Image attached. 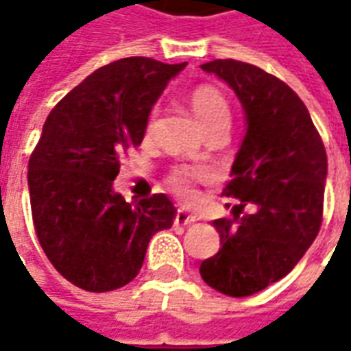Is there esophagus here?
<instances>
[{
  "mask_svg": "<svg viewBox=\"0 0 351 351\" xmlns=\"http://www.w3.org/2000/svg\"><path fill=\"white\" fill-rule=\"evenodd\" d=\"M197 220L199 218L195 214L186 213V210H178L175 216V223H178V226H190V223H195Z\"/></svg>",
  "mask_w": 351,
  "mask_h": 351,
  "instance_id": "1",
  "label": "esophagus"
}]
</instances>
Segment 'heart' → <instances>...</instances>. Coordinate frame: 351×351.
I'll return each mask as SVG.
<instances>
[{"label":"heart","mask_w":351,"mask_h":351,"mask_svg":"<svg viewBox=\"0 0 351 351\" xmlns=\"http://www.w3.org/2000/svg\"><path fill=\"white\" fill-rule=\"evenodd\" d=\"M190 107L208 133L229 128L231 107H229L226 95L218 88L210 86V84H201V86L193 88L190 92ZM201 175H203V171H199V169L176 167L169 175V186L182 199H193L191 184Z\"/></svg>","instance_id":"1"}]
</instances>
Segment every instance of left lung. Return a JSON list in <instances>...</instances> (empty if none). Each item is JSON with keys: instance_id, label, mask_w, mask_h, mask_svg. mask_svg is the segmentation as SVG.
<instances>
[{"instance_id": "8db88e82", "label": "left lung", "mask_w": 351, "mask_h": 351, "mask_svg": "<svg viewBox=\"0 0 351 351\" xmlns=\"http://www.w3.org/2000/svg\"><path fill=\"white\" fill-rule=\"evenodd\" d=\"M201 69L235 92L246 133L223 190L241 205L233 206V218L214 220L220 250L199 272L216 291L248 297L284 278L317 237L327 154L308 108L286 82L237 60H214ZM246 204L256 210L241 217Z\"/></svg>"}]
</instances>
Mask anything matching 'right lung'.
I'll use <instances>...</instances> for the list:
<instances>
[{"label":"right lung","instance_id":"1","mask_svg":"<svg viewBox=\"0 0 351 351\" xmlns=\"http://www.w3.org/2000/svg\"><path fill=\"white\" fill-rule=\"evenodd\" d=\"M186 67L143 56L103 65L50 110L27 163L37 239L50 263L80 289L130 284L148 243L176 216L165 193L135 205L112 190L120 156L145 137L167 82Z\"/></svg>","mask_w":351,"mask_h":351}]
</instances>
